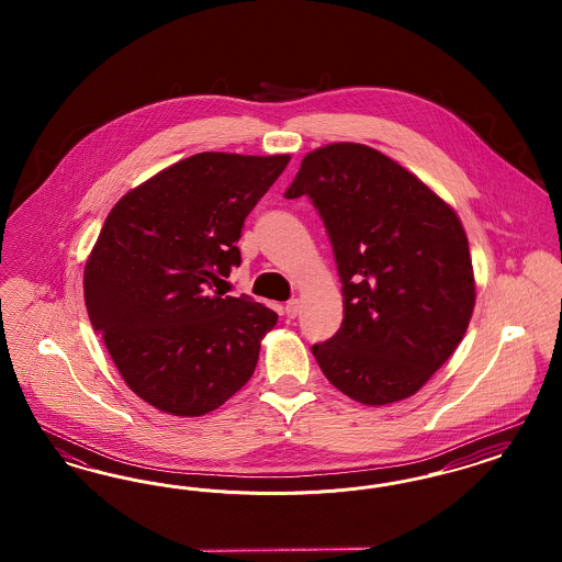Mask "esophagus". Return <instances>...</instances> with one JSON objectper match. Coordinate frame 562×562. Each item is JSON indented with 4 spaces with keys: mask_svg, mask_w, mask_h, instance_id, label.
<instances>
[{
    "mask_svg": "<svg viewBox=\"0 0 562 562\" xmlns=\"http://www.w3.org/2000/svg\"><path fill=\"white\" fill-rule=\"evenodd\" d=\"M284 314H286L289 318H294V316L299 314V299H291V301H286V305H284Z\"/></svg>",
    "mask_w": 562,
    "mask_h": 562,
    "instance_id": "esophagus-1",
    "label": "esophagus"
}]
</instances>
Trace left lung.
Here are the masks:
<instances>
[{"label": "left lung", "mask_w": 562, "mask_h": 562, "mask_svg": "<svg viewBox=\"0 0 562 562\" xmlns=\"http://www.w3.org/2000/svg\"><path fill=\"white\" fill-rule=\"evenodd\" d=\"M307 195L333 246L341 328L312 351L362 404L413 396L465 335L474 273L465 232L431 189L367 145L307 154L284 198Z\"/></svg>", "instance_id": "left-lung-1"}]
</instances>
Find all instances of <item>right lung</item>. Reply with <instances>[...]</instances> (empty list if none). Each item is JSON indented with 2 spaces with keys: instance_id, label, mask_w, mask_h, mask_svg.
<instances>
[{
  "instance_id": "right-lung-1",
  "label": "right lung",
  "mask_w": 562,
  "mask_h": 562,
  "mask_svg": "<svg viewBox=\"0 0 562 562\" xmlns=\"http://www.w3.org/2000/svg\"><path fill=\"white\" fill-rule=\"evenodd\" d=\"M291 156L195 154L128 191L83 271L97 335L136 396L200 417L252 376L278 314L213 291L240 266L241 227Z\"/></svg>"
}]
</instances>
